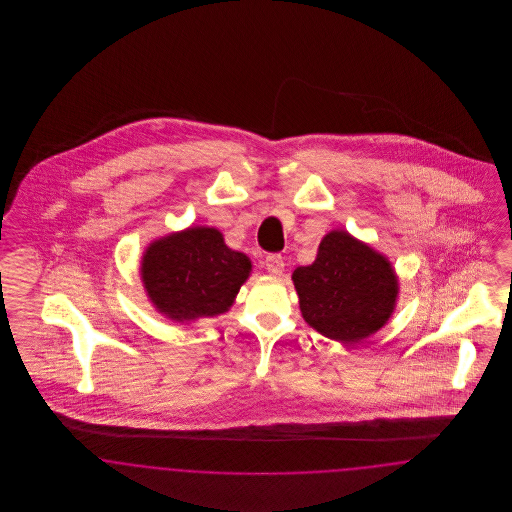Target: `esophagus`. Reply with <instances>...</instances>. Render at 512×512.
I'll return each mask as SVG.
<instances>
[{
  "label": "esophagus",
  "mask_w": 512,
  "mask_h": 512,
  "mask_svg": "<svg viewBox=\"0 0 512 512\" xmlns=\"http://www.w3.org/2000/svg\"><path fill=\"white\" fill-rule=\"evenodd\" d=\"M265 267H267L268 272L272 276H282V272H284V259H282V255H276V253L268 255Z\"/></svg>",
  "instance_id": "obj_1"
}]
</instances>
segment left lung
<instances>
[{
	"mask_svg": "<svg viewBox=\"0 0 512 512\" xmlns=\"http://www.w3.org/2000/svg\"><path fill=\"white\" fill-rule=\"evenodd\" d=\"M292 280L305 322L340 343H357L384 328L399 297L390 259L347 230L328 232L315 263L295 268Z\"/></svg>",
	"mask_w": 512,
	"mask_h": 512,
	"instance_id": "1",
	"label": "left lung"
}]
</instances>
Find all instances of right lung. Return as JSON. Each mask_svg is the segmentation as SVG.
<instances>
[{
    "instance_id": "add662e5",
    "label": "right lung",
    "mask_w": 512,
    "mask_h": 512,
    "mask_svg": "<svg viewBox=\"0 0 512 512\" xmlns=\"http://www.w3.org/2000/svg\"><path fill=\"white\" fill-rule=\"evenodd\" d=\"M249 274L251 259L224 244L222 232L213 226L161 236L147 245L140 261L149 303L180 324L230 311Z\"/></svg>"
}]
</instances>
